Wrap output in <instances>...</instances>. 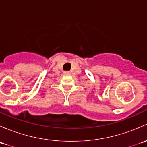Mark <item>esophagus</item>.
Listing matches in <instances>:
<instances>
[{
	"mask_svg": "<svg viewBox=\"0 0 147 147\" xmlns=\"http://www.w3.org/2000/svg\"><path fill=\"white\" fill-rule=\"evenodd\" d=\"M64 74L65 75H69V74H70V72H69V71H65Z\"/></svg>",
	"mask_w": 147,
	"mask_h": 147,
	"instance_id": "1",
	"label": "esophagus"
}]
</instances>
